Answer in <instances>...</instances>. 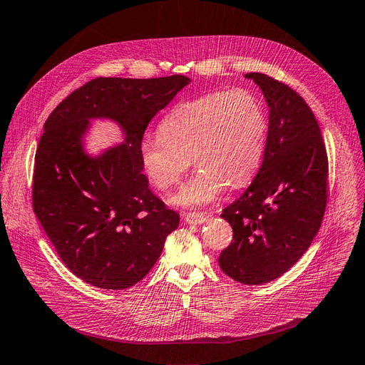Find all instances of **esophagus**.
I'll list each match as a JSON object with an SVG mask.
<instances>
[{"instance_id": "1", "label": "esophagus", "mask_w": 365, "mask_h": 365, "mask_svg": "<svg viewBox=\"0 0 365 365\" xmlns=\"http://www.w3.org/2000/svg\"><path fill=\"white\" fill-rule=\"evenodd\" d=\"M184 220L188 225H202L207 222V217L200 214V212H185L184 214Z\"/></svg>"}]
</instances>
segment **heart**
Instances as JSON below:
<instances>
[{"instance_id": "b5f03b06", "label": "heart", "mask_w": 365, "mask_h": 365, "mask_svg": "<svg viewBox=\"0 0 365 365\" xmlns=\"http://www.w3.org/2000/svg\"><path fill=\"white\" fill-rule=\"evenodd\" d=\"M158 133L139 145L145 175L160 190H169L193 157L199 169L172 200L203 207L226 184L240 187L255 177L265 153L268 120L250 91H214L175 106L160 123Z\"/></svg>"}]
</instances>
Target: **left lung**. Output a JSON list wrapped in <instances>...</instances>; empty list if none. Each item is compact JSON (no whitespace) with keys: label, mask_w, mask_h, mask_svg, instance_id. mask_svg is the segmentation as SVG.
I'll return each instance as SVG.
<instances>
[{"label":"left lung","mask_w":365,"mask_h":365,"mask_svg":"<svg viewBox=\"0 0 365 365\" xmlns=\"http://www.w3.org/2000/svg\"><path fill=\"white\" fill-rule=\"evenodd\" d=\"M269 108L260 169L222 217L233 241L218 265L244 284L279 279L307 252L328 199V157L319 124L305 100L264 73H247Z\"/></svg>","instance_id":"left-lung-1"}]
</instances>
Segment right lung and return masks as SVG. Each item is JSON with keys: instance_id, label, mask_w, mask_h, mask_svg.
Wrapping results in <instances>:
<instances>
[{"instance_id": "add662e5", "label": "right lung", "mask_w": 365, "mask_h": 365, "mask_svg": "<svg viewBox=\"0 0 365 365\" xmlns=\"http://www.w3.org/2000/svg\"><path fill=\"white\" fill-rule=\"evenodd\" d=\"M190 82L97 78L58 105L36 151L33 210L64 265L85 283L121 290L140 282L180 215L148 185L139 145L154 115ZM108 118L126 138L97 158L83 150L89 120Z\"/></svg>"}]
</instances>
